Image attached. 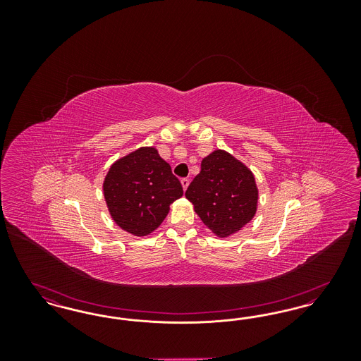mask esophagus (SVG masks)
I'll return each mask as SVG.
<instances>
[{"instance_id":"esophagus-1","label":"esophagus","mask_w":361,"mask_h":361,"mask_svg":"<svg viewBox=\"0 0 361 361\" xmlns=\"http://www.w3.org/2000/svg\"><path fill=\"white\" fill-rule=\"evenodd\" d=\"M181 185H183V189H184V190H187L189 185L188 178H183V180H181Z\"/></svg>"}]
</instances>
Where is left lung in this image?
<instances>
[{
	"label": "left lung",
	"mask_w": 361,
	"mask_h": 361,
	"mask_svg": "<svg viewBox=\"0 0 361 361\" xmlns=\"http://www.w3.org/2000/svg\"><path fill=\"white\" fill-rule=\"evenodd\" d=\"M185 197L202 222L221 238L249 224L257 211L258 188L252 171L234 155L215 150L202 161V171Z\"/></svg>",
	"instance_id": "obj_1"
}]
</instances>
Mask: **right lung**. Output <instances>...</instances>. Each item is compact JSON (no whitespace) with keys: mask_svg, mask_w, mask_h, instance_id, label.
<instances>
[{"mask_svg":"<svg viewBox=\"0 0 361 361\" xmlns=\"http://www.w3.org/2000/svg\"><path fill=\"white\" fill-rule=\"evenodd\" d=\"M103 192L114 222L137 237L158 228L184 193L155 147H140L115 161L104 178Z\"/></svg>","mask_w":361,"mask_h":361,"instance_id":"add662e5","label":"right lung"}]
</instances>
